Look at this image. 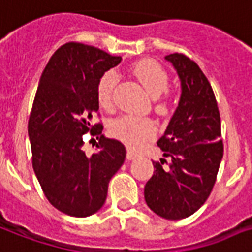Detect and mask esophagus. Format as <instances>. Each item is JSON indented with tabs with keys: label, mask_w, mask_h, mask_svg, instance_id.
Masks as SVG:
<instances>
[{
	"label": "esophagus",
	"mask_w": 252,
	"mask_h": 252,
	"mask_svg": "<svg viewBox=\"0 0 252 252\" xmlns=\"http://www.w3.org/2000/svg\"><path fill=\"white\" fill-rule=\"evenodd\" d=\"M137 156H139V153L134 152L133 149H128V151H126V158H128V160H133V158H136Z\"/></svg>",
	"instance_id": "obj_1"
}]
</instances>
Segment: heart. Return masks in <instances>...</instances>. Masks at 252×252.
I'll list each match as a JSON object with an SVG mask.
<instances>
[{"label":"heart","instance_id":"obj_1","mask_svg":"<svg viewBox=\"0 0 252 252\" xmlns=\"http://www.w3.org/2000/svg\"><path fill=\"white\" fill-rule=\"evenodd\" d=\"M129 72L139 80L145 91L152 97H158L169 87V75L155 61L141 59L130 64ZM118 82V76L113 71H107L101 75L96 87V96L99 104L104 109H112L115 105L113 90ZM169 109V101L166 99L156 103V111L166 112ZM156 124L149 118H139L133 115H122L113 119L109 124V132L113 137L122 140L130 147H140L147 140L156 133Z\"/></svg>","mask_w":252,"mask_h":252}]
</instances>
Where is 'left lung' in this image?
<instances>
[{"label": "left lung", "instance_id": "8db88e82", "mask_svg": "<svg viewBox=\"0 0 252 252\" xmlns=\"http://www.w3.org/2000/svg\"><path fill=\"white\" fill-rule=\"evenodd\" d=\"M165 59L177 71L181 97L157 141L170 162L153 161L156 170L144 188V197L157 216L176 220L194 214L209 198L223 157V143L220 109L202 70L184 54H170Z\"/></svg>", "mask_w": 252, "mask_h": 252}]
</instances>
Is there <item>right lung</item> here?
<instances>
[{"label":"right lung","mask_w":252,"mask_h":252,"mask_svg":"<svg viewBox=\"0 0 252 252\" xmlns=\"http://www.w3.org/2000/svg\"><path fill=\"white\" fill-rule=\"evenodd\" d=\"M122 57L78 42L61 46L42 72L29 118L32 169L46 198L67 216L90 217L105 202L109 180L126 160V147L91 124L96 87ZM99 140L98 152H83V134Z\"/></svg>","instance_id":"add662e5"}]
</instances>
